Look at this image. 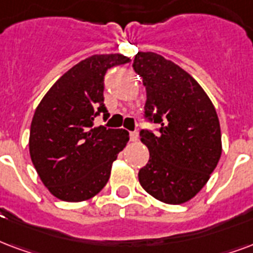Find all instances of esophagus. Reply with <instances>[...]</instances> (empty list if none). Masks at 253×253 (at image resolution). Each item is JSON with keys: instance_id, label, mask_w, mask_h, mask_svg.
Here are the masks:
<instances>
[{"instance_id": "1", "label": "esophagus", "mask_w": 253, "mask_h": 253, "mask_svg": "<svg viewBox=\"0 0 253 253\" xmlns=\"http://www.w3.org/2000/svg\"><path fill=\"white\" fill-rule=\"evenodd\" d=\"M130 139H131V142L138 141V132H136V131L130 132Z\"/></svg>"}]
</instances>
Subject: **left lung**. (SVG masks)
Wrapping results in <instances>:
<instances>
[{
    "instance_id": "obj_1",
    "label": "left lung",
    "mask_w": 253,
    "mask_h": 253,
    "mask_svg": "<svg viewBox=\"0 0 253 253\" xmlns=\"http://www.w3.org/2000/svg\"><path fill=\"white\" fill-rule=\"evenodd\" d=\"M132 68L146 87L145 115L160 123V134H139L150 158L139 184L158 201L179 205L205 186L221 157L216 108L203 87L171 60L138 52Z\"/></svg>"
}]
</instances>
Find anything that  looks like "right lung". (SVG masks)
Returning <instances> with one entry per match:
<instances>
[{
	"instance_id": "1",
	"label": "right lung",
	"mask_w": 253,
	"mask_h": 253,
	"mask_svg": "<svg viewBox=\"0 0 253 253\" xmlns=\"http://www.w3.org/2000/svg\"><path fill=\"white\" fill-rule=\"evenodd\" d=\"M131 60L93 55L68 69L39 103L31 125L29 154L41 182L67 203L92 198L107 184L112 162L127 142L123 128L93 126L104 107V75Z\"/></svg>"
}]
</instances>
